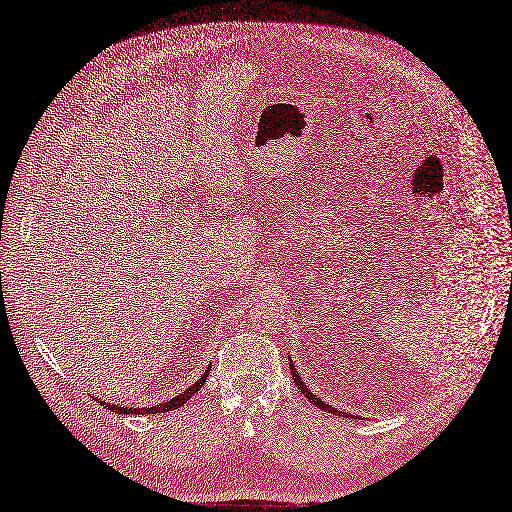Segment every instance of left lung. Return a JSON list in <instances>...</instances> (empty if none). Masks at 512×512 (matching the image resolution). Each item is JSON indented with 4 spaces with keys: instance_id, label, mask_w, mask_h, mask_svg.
Wrapping results in <instances>:
<instances>
[{
    "instance_id": "8db88e82",
    "label": "left lung",
    "mask_w": 512,
    "mask_h": 512,
    "mask_svg": "<svg viewBox=\"0 0 512 512\" xmlns=\"http://www.w3.org/2000/svg\"><path fill=\"white\" fill-rule=\"evenodd\" d=\"M290 373H292V379H294V383L298 385V390H301L305 396H307V400H311L313 402V407H317V409H322V411H328V413H339L337 409H332L330 407V404H326V402H322L320 398H317L315 394H311V390H309V387L303 383V379H301V375H298V368L292 364V360H290ZM343 415V413H341ZM347 415V413H345Z\"/></svg>"
}]
</instances>
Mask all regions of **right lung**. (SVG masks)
Listing matches in <instances>:
<instances>
[{
    "instance_id": "add662e5",
    "label": "right lung",
    "mask_w": 512,
    "mask_h": 512,
    "mask_svg": "<svg viewBox=\"0 0 512 512\" xmlns=\"http://www.w3.org/2000/svg\"><path fill=\"white\" fill-rule=\"evenodd\" d=\"M207 375H209V368L205 370V373L201 375V379L199 381H195L192 383L188 390H184L182 394H178L175 398H171V400H167V402H161V404H154V407H135V409H131V407H122V404H105V407H108L110 411H114V413H118V415H125V413H131V415H146V413H167V411H173V409H180L182 404H186L192 396H195L199 390H201V385L205 383V379H207Z\"/></svg>"
}]
</instances>
